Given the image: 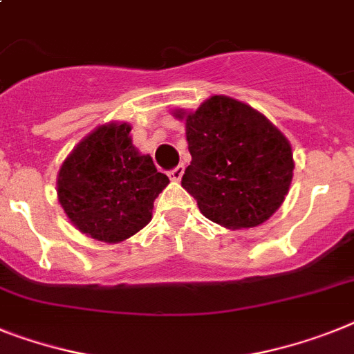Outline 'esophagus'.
Masks as SVG:
<instances>
[{
  "mask_svg": "<svg viewBox=\"0 0 354 354\" xmlns=\"http://www.w3.org/2000/svg\"><path fill=\"white\" fill-rule=\"evenodd\" d=\"M183 172H185V167H183V165H176V167L171 169L167 174H169V178H171L172 182H180V180H182V176H183Z\"/></svg>",
  "mask_w": 354,
  "mask_h": 354,
  "instance_id": "1",
  "label": "esophagus"
}]
</instances>
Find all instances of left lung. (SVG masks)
<instances>
[{"instance_id": "8db88e82", "label": "left lung", "mask_w": 354, "mask_h": 354, "mask_svg": "<svg viewBox=\"0 0 354 354\" xmlns=\"http://www.w3.org/2000/svg\"><path fill=\"white\" fill-rule=\"evenodd\" d=\"M185 127L192 162L182 187L205 218L232 230L250 228L281 207L295 165L292 145L268 118L214 95L187 115Z\"/></svg>"}]
</instances>
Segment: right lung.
<instances>
[{"label": "right lung", "instance_id": "1", "mask_svg": "<svg viewBox=\"0 0 354 354\" xmlns=\"http://www.w3.org/2000/svg\"><path fill=\"white\" fill-rule=\"evenodd\" d=\"M129 131V124L97 127L59 171L57 194L66 216L82 234L104 243L142 230L169 183L149 154L136 151Z\"/></svg>", "mask_w": 354, "mask_h": 354}]
</instances>
